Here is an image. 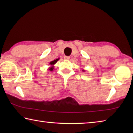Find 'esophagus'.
<instances>
[{
  "instance_id": "1",
  "label": "esophagus",
  "mask_w": 133,
  "mask_h": 133,
  "mask_svg": "<svg viewBox=\"0 0 133 133\" xmlns=\"http://www.w3.org/2000/svg\"><path fill=\"white\" fill-rule=\"evenodd\" d=\"M70 57L69 56H64V59H66V60H69V59H70Z\"/></svg>"
}]
</instances>
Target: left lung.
<instances>
[{
    "label": "left lung",
    "mask_w": 133,
    "mask_h": 133,
    "mask_svg": "<svg viewBox=\"0 0 133 133\" xmlns=\"http://www.w3.org/2000/svg\"><path fill=\"white\" fill-rule=\"evenodd\" d=\"M85 70H83V71H84Z\"/></svg>",
    "instance_id": "1"
}]
</instances>
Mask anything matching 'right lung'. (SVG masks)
<instances>
[{
	"instance_id": "obj_1",
	"label": "right lung",
	"mask_w": 133,
	"mask_h": 133,
	"mask_svg": "<svg viewBox=\"0 0 133 133\" xmlns=\"http://www.w3.org/2000/svg\"><path fill=\"white\" fill-rule=\"evenodd\" d=\"M59 59H60V58H56V60H53V61H51V62L49 63V65H50V67H49V69H48L49 70H50V71H53V70L54 65H55L56 63H57V62Z\"/></svg>"
}]
</instances>
